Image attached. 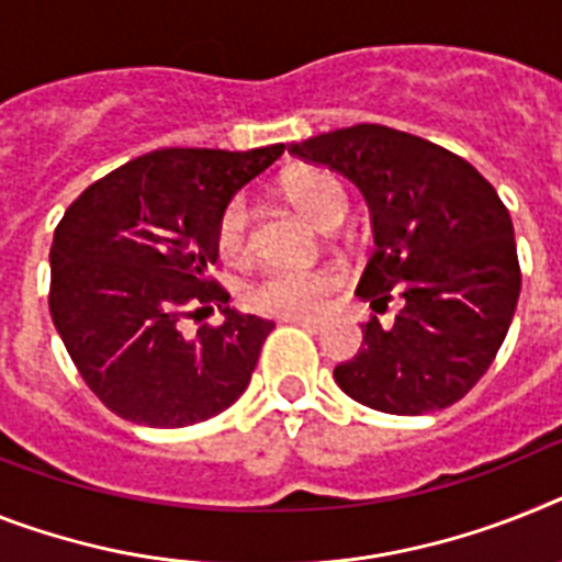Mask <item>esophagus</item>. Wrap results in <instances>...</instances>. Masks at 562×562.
<instances>
[{"label": "esophagus", "instance_id": "1", "mask_svg": "<svg viewBox=\"0 0 562 562\" xmlns=\"http://www.w3.org/2000/svg\"><path fill=\"white\" fill-rule=\"evenodd\" d=\"M289 323L300 325V328H305V331H314V334H319L325 328V323H319V319H311V317H291Z\"/></svg>", "mask_w": 562, "mask_h": 562}]
</instances>
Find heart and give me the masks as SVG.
Returning a JSON list of instances; mask_svg holds the SVG:
<instances>
[{
    "label": "heart",
    "mask_w": 562,
    "mask_h": 562,
    "mask_svg": "<svg viewBox=\"0 0 562 562\" xmlns=\"http://www.w3.org/2000/svg\"><path fill=\"white\" fill-rule=\"evenodd\" d=\"M289 196L308 220L328 228L342 223L348 214V193L334 173L305 171L289 182ZM220 257L237 262L251 251V209L245 196L234 200L220 211L214 228ZM337 289V277L323 268H291L277 266L259 273L245 289L248 308L268 314V317H314L325 305L328 294Z\"/></svg>",
    "instance_id": "1"
}]
</instances>
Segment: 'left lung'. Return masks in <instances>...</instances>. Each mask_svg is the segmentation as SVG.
Listing matches in <instances>:
<instances>
[{
	"label": "left lung",
	"instance_id": "8db88e82",
	"mask_svg": "<svg viewBox=\"0 0 562 562\" xmlns=\"http://www.w3.org/2000/svg\"><path fill=\"white\" fill-rule=\"evenodd\" d=\"M360 188L374 223V254L357 296L371 317L362 348L334 369L348 397L385 414L449 408L488 371L508 334L520 262L514 225L492 182L451 150L385 125H353L291 145Z\"/></svg>",
	"mask_w": 562,
	"mask_h": 562
}]
</instances>
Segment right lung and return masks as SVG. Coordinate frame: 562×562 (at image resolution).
<instances>
[{"label": "right lung", "mask_w": 562, "mask_h": 562, "mask_svg": "<svg viewBox=\"0 0 562 562\" xmlns=\"http://www.w3.org/2000/svg\"><path fill=\"white\" fill-rule=\"evenodd\" d=\"M282 150H150L85 188L56 225L50 317L88 389L122 419L193 426L251 383L273 323L231 308L209 266L220 211ZM214 307L223 326L178 331L179 318Z\"/></svg>", "instance_id": "right-lung-1"}]
</instances>
